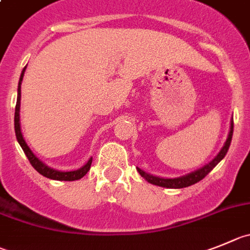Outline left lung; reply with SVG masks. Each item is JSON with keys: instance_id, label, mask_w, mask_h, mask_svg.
Instances as JSON below:
<instances>
[{"instance_id": "8db88e82", "label": "left lung", "mask_w": 250, "mask_h": 250, "mask_svg": "<svg viewBox=\"0 0 250 250\" xmlns=\"http://www.w3.org/2000/svg\"><path fill=\"white\" fill-rule=\"evenodd\" d=\"M232 136H233V120L230 121V128L229 133H228L227 141H226L225 146H222V149L220 150V153L217 154L214 159H212V162H209L208 164H206L205 167H200V169L195 170V171L190 172L188 175H184V176H180V178H174V179H165V178H159V176H154V175L148 174V172L143 171L142 169L137 167L138 172L141 174L142 178L146 179L148 183L153 184V185L162 186V188H188V186L193 185V184L199 183L200 180L206 176L214 167H216L223 158L226 157L228 149H229L230 142H232Z\"/></svg>"}]
</instances>
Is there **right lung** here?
<instances>
[{
	"instance_id": "add662e5",
	"label": "right lung",
	"mask_w": 250,
	"mask_h": 250,
	"mask_svg": "<svg viewBox=\"0 0 250 250\" xmlns=\"http://www.w3.org/2000/svg\"><path fill=\"white\" fill-rule=\"evenodd\" d=\"M25 67L22 70V74H21L20 78V83H18V95H17V104H16V112H15V132H16V137H17V141L20 143V146H22L23 151L27 155L28 160L32 164V167L42 174L43 176L48 179H53V180H60V181H74V180H79L83 176H85L87 174V171L90 170L91 163H92V158L88 159V162L83 165V167L78 170H74V171H59V170L51 169V167H46L42 160H39L38 158L36 157V154L33 151L30 150V148L28 146V144L25 143L24 138H23L22 130H21V122H20V109H21V85H22V80H23V75H24Z\"/></svg>"
}]
</instances>
